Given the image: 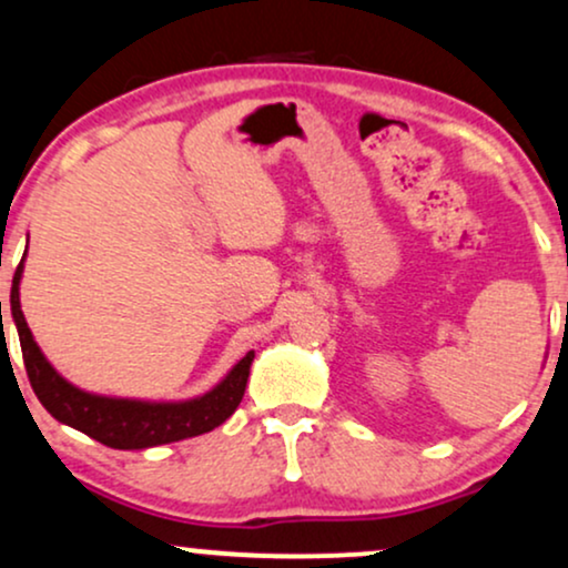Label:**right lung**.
Listing matches in <instances>:
<instances>
[{
  "mask_svg": "<svg viewBox=\"0 0 568 568\" xmlns=\"http://www.w3.org/2000/svg\"><path fill=\"white\" fill-rule=\"evenodd\" d=\"M20 277H23V258H20L16 277H12L10 310L33 394L39 396V402L54 420L92 436L105 447L145 449L214 432L241 405L254 352L245 354L211 392L187 402H142L81 392L54 371L33 341L23 310H20Z\"/></svg>",
  "mask_w": 568,
  "mask_h": 568,
  "instance_id": "1",
  "label": "right lung"
}]
</instances>
